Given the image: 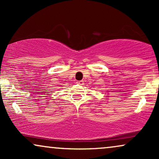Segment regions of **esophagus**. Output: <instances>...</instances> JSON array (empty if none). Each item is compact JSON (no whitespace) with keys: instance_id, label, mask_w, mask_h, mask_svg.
Instances as JSON below:
<instances>
[{"instance_id":"obj_1","label":"esophagus","mask_w":159,"mask_h":159,"mask_svg":"<svg viewBox=\"0 0 159 159\" xmlns=\"http://www.w3.org/2000/svg\"><path fill=\"white\" fill-rule=\"evenodd\" d=\"M76 84L79 85H84V81H76Z\"/></svg>"}]
</instances>
